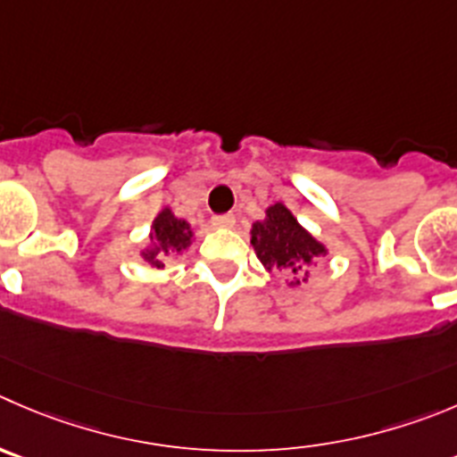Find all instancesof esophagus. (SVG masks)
I'll return each instance as SVG.
<instances>
[{
	"label": "esophagus",
	"instance_id": "1",
	"mask_svg": "<svg viewBox=\"0 0 457 457\" xmlns=\"http://www.w3.org/2000/svg\"><path fill=\"white\" fill-rule=\"evenodd\" d=\"M233 224H236V217H233V215H215V217H212V226H217V228H231Z\"/></svg>",
	"mask_w": 457,
	"mask_h": 457
}]
</instances>
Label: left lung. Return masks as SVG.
I'll return each instance as SVG.
<instances>
[{"mask_svg":"<svg viewBox=\"0 0 457 457\" xmlns=\"http://www.w3.org/2000/svg\"><path fill=\"white\" fill-rule=\"evenodd\" d=\"M251 245L267 271H289L294 276L289 285L294 287L307 282V267L328 253L325 245L305 231L294 212L280 202L269 206L267 217L251 226Z\"/></svg>","mask_w":457,"mask_h":457,"instance_id":"8db88e82","label":"left lung"}]
</instances>
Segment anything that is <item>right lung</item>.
I'll list each match as a JSON object with an SVG mask.
<instances>
[{
    "instance_id": "obj_1",
    "label": "right lung",
    "mask_w": 457,
    "mask_h": 457,
    "mask_svg": "<svg viewBox=\"0 0 457 457\" xmlns=\"http://www.w3.org/2000/svg\"><path fill=\"white\" fill-rule=\"evenodd\" d=\"M193 245V231L186 220L175 217L170 208H163L152 221L150 246L141 251V258L150 267L163 269L168 260L177 258Z\"/></svg>"
}]
</instances>
